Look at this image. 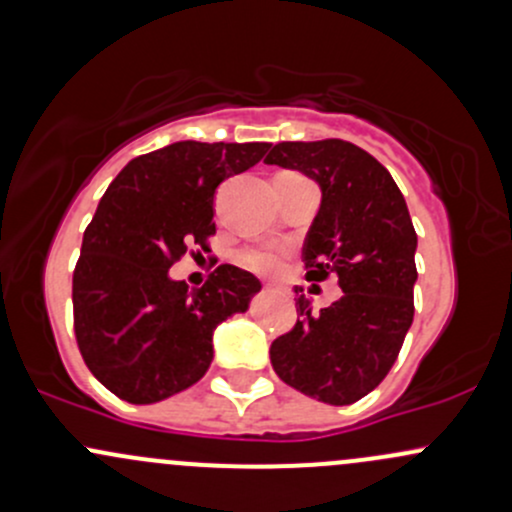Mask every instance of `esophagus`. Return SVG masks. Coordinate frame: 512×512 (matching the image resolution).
Masks as SVG:
<instances>
[{"label": "esophagus", "mask_w": 512, "mask_h": 512, "mask_svg": "<svg viewBox=\"0 0 512 512\" xmlns=\"http://www.w3.org/2000/svg\"><path fill=\"white\" fill-rule=\"evenodd\" d=\"M270 289H277V287H270Z\"/></svg>", "instance_id": "34e87169"}]
</instances>
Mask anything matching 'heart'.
I'll return each mask as SVG.
<instances>
[{
    "instance_id": "b5f03b06",
    "label": "heart",
    "mask_w": 512,
    "mask_h": 512,
    "mask_svg": "<svg viewBox=\"0 0 512 512\" xmlns=\"http://www.w3.org/2000/svg\"><path fill=\"white\" fill-rule=\"evenodd\" d=\"M240 262L257 274H274L282 267V252L272 247H247L240 252Z\"/></svg>"
}]
</instances>
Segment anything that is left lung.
Segmentation results:
<instances>
[{
	"label": "left lung",
	"mask_w": 512,
	"mask_h": 512,
	"mask_svg": "<svg viewBox=\"0 0 512 512\" xmlns=\"http://www.w3.org/2000/svg\"><path fill=\"white\" fill-rule=\"evenodd\" d=\"M265 164L297 169L321 188L306 233V279L338 277L343 297L319 314L299 294L297 324L272 343V368L294 390L353 405L390 373L414 316L417 233L390 171L343 139L279 142Z\"/></svg>",
	"instance_id": "obj_1"
}]
</instances>
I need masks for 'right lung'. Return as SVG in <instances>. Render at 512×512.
<instances>
[{
	"label": "right lung",
	"mask_w": 512,
	"mask_h": 512,
	"mask_svg": "<svg viewBox=\"0 0 512 512\" xmlns=\"http://www.w3.org/2000/svg\"><path fill=\"white\" fill-rule=\"evenodd\" d=\"M270 147L174 142L129 161L100 198L73 272V321L85 365L120 400L152 405L198 383L215 326L262 289L235 265L215 267L198 289L169 267L188 247L208 250L215 188Z\"/></svg>",
	"instance_id": "1"
}]
</instances>
